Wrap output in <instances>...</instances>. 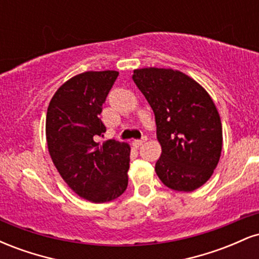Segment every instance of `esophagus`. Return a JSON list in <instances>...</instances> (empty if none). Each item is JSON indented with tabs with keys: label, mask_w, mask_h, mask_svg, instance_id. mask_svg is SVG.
<instances>
[{
	"label": "esophagus",
	"mask_w": 259,
	"mask_h": 259,
	"mask_svg": "<svg viewBox=\"0 0 259 259\" xmlns=\"http://www.w3.org/2000/svg\"><path fill=\"white\" fill-rule=\"evenodd\" d=\"M146 141H147V138H142L141 140H135V141L133 142V145L135 147H140V146H141V145H144Z\"/></svg>",
	"instance_id": "1"
}]
</instances>
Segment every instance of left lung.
I'll return each mask as SVG.
<instances>
[{
	"label": "left lung",
	"mask_w": 259,
	"mask_h": 259,
	"mask_svg": "<svg viewBox=\"0 0 259 259\" xmlns=\"http://www.w3.org/2000/svg\"><path fill=\"white\" fill-rule=\"evenodd\" d=\"M133 80L154 113L162 154L157 175L169 189L194 191L212 177L223 146L222 121L202 86L179 70L135 69Z\"/></svg>",
	"instance_id": "obj_1"
}]
</instances>
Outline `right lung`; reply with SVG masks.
Segmentation results:
<instances>
[{
	"label": "right lung",
	"mask_w": 259,
	"mask_h": 259,
	"mask_svg": "<svg viewBox=\"0 0 259 259\" xmlns=\"http://www.w3.org/2000/svg\"><path fill=\"white\" fill-rule=\"evenodd\" d=\"M119 73L85 72L65 81L50 101L46 140L53 164L68 186L85 200H115L127 186L130 146L107 140L100 119L107 95Z\"/></svg>",
	"instance_id": "1"
}]
</instances>
